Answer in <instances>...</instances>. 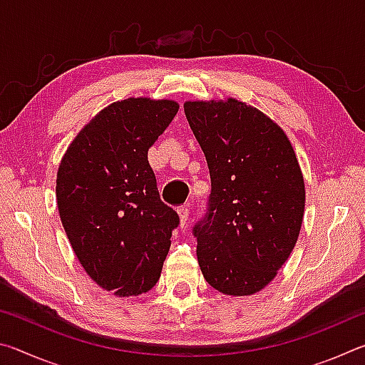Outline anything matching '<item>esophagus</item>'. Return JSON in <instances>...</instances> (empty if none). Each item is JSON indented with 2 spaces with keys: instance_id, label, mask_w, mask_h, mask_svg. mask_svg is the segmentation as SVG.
Returning <instances> with one entry per match:
<instances>
[{
  "instance_id": "34e87169",
  "label": "esophagus",
  "mask_w": 365,
  "mask_h": 365,
  "mask_svg": "<svg viewBox=\"0 0 365 365\" xmlns=\"http://www.w3.org/2000/svg\"><path fill=\"white\" fill-rule=\"evenodd\" d=\"M178 219H180V227H185V224L188 222V215H190V206L185 205L178 207Z\"/></svg>"
}]
</instances>
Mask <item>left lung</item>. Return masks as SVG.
Returning <instances> with one entry per match:
<instances>
[{
    "label": "left lung",
    "instance_id": "left-lung-1",
    "mask_svg": "<svg viewBox=\"0 0 365 365\" xmlns=\"http://www.w3.org/2000/svg\"><path fill=\"white\" fill-rule=\"evenodd\" d=\"M185 115L205 153L211 197L193 233L206 282L251 296L275 279L298 242L306 190L287 133L243 101H187Z\"/></svg>",
    "mask_w": 365,
    "mask_h": 365
}]
</instances>
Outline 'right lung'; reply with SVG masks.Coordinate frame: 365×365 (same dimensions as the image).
I'll return each mask as SVG.
<instances>
[{"label": "right lung", "mask_w": 365, "mask_h": 365, "mask_svg": "<svg viewBox=\"0 0 365 365\" xmlns=\"http://www.w3.org/2000/svg\"><path fill=\"white\" fill-rule=\"evenodd\" d=\"M174 100L127 98L101 109L61 159L56 200L90 279L119 298L156 285L178 225L159 197L148 150L178 113Z\"/></svg>", "instance_id": "obj_1"}]
</instances>
